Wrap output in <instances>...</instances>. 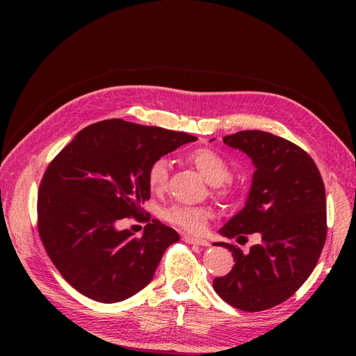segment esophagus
<instances>
[{
    "label": "esophagus",
    "instance_id": "esophagus-1",
    "mask_svg": "<svg viewBox=\"0 0 356 356\" xmlns=\"http://www.w3.org/2000/svg\"><path fill=\"white\" fill-rule=\"evenodd\" d=\"M182 241L190 243V245H200V246H208L209 242L203 238H195V236H190V234H184L182 236Z\"/></svg>",
    "mask_w": 356,
    "mask_h": 356
}]
</instances>
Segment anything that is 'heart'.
I'll list each match as a JSON object with an SVG mask.
<instances>
[{
  "label": "heart",
  "mask_w": 356,
  "mask_h": 356,
  "mask_svg": "<svg viewBox=\"0 0 356 356\" xmlns=\"http://www.w3.org/2000/svg\"><path fill=\"white\" fill-rule=\"evenodd\" d=\"M195 168L200 172V175L207 179L211 186H221L230 177V166L217 152L211 148H199L188 156ZM169 163L166 159H157L148 169V184L154 191L163 190L168 181ZM220 197H229L232 190L221 187L217 190ZM163 218L177 227L191 233H200L208 220L211 218V211L203 207H182L174 204L163 211Z\"/></svg>",
  "instance_id": "1"
}]
</instances>
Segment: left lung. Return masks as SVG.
Masks as SVG:
<instances>
[{"mask_svg":"<svg viewBox=\"0 0 356 356\" xmlns=\"http://www.w3.org/2000/svg\"><path fill=\"white\" fill-rule=\"evenodd\" d=\"M222 141L250 157L255 172L245 207L218 233L241 245L246 234L261 239L248 252L215 242L234 266L212 285L230 306L260 312L288 300L314 272L327 238L325 187L312 157L281 136L242 131Z\"/></svg>","mask_w":356,"mask_h":356,"instance_id":"8db88e82","label":"left lung"}]
</instances>
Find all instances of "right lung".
<instances>
[{"instance_id":"obj_1","label":"right lung","mask_w":356,"mask_h":356,"mask_svg":"<svg viewBox=\"0 0 356 356\" xmlns=\"http://www.w3.org/2000/svg\"><path fill=\"white\" fill-rule=\"evenodd\" d=\"M196 136L111 118L84 127L53 159L38 191V232L63 279L99 303L135 296L179 234L152 220L141 238L118 230L149 199L148 169Z\"/></svg>"}]
</instances>
